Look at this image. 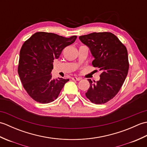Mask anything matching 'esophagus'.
<instances>
[{
  "label": "esophagus",
  "mask_w": 147,
  "mask_h": 147,
  "mask_svg": "<svg viewBox=\"0 0 147 147\" xmlns=\"http://www.w3.org/2000/svg\"><path fill=\"white\" fill-rule=\"evenodd\" d=\"M72 80H73V81H80V80H82V78H78V77H73L72 78Z\"/></svg>",
  "instance_id": "esophagus-1"
}]
</instances>
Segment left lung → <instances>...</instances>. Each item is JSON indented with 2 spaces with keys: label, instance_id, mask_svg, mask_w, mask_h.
<instances>
[{
  "label": "left lung",
  "instance_id": "1",
  "mask_svg": "<svg viewBox=\"0 0 147 147\" xmlns=\"http://www.w3.org/2000/svg\"><path fill=\"white\" fill-rule=\"evenodd\" d=\"M79 38L88 47L95 58L93 66L101 72L100 78L95 83L88 80L90 85L85 95L93 104H105L117 94L127 75V49L111 32H94Z\"/></svg>",
  "mask_w": 147,
  "mask_h": 147
}]
</instances>
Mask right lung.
<instances>
[{
    "label": "right lung",
    "mask_w": 147,
    "mask_h": 147,
    "mask_svg": "<svg viewBox=\"0 0 147 147\" xmlns=\"http://www.w3.org/2000/svg\"><path fill=\"white\" fill-rule=\"evenodd\" d=\"M77 38H65L53 33L39 32L24 42L20 51L18 72L23 88L31 98L41 104L58 97L69 80L52 79L54 59Z\"/></svg>",
    "instance_id": "obj_1"
}]
</instances>
